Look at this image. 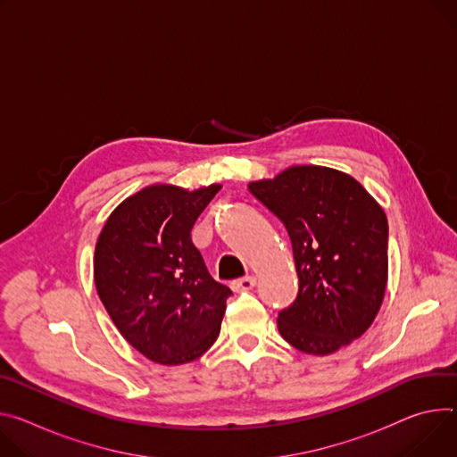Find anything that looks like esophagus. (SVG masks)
Segmentation results:
<instances>
[{"label":"esophagus","instance_id":"esophagus-1","mask_svg":"<svg viewBox=\"0 0 457 457\" xmlns=\"http://www.w3.org/2000/svg\"><path fill=\"white\" fill-rule=\"evenodd\" d=\"M255 284H257V278L253 277V275H250V277H244V278H237V280H233L231 282V287H233V292H250V289H253L255 287Z\"/></svg>","mask_w":457,"mask_h":457}]
</instances>
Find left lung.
I'll return each instance as SVG.
<instances>
[{
	"label": "left lung",
	"mask_w": 457,
	"mask_h": 457,
	"mask_svg": "<svg viewBox=\"0 0 457 457\" xmlns=\"http://www.w3.org/2000/svg\"><path fill=\"white\" fill-rule=\"evenodd\" d=\"M250 193L284 224L299 277L295 301L278 312L280 336L326 355L361 337L376 319L388 277V222L350 175L295 165Z\"/></svg>",
	"instance_id": "left-lung-1"
}]
</instances>
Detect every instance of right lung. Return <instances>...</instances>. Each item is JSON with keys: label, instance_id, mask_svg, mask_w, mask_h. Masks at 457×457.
<instances>
[{"label": "right lung", "instance_id": "obj_1", "mask_svg": "<svg viewBox=\"0 0 457 457\" xmlns=\"http://www.w3.org/2000/svg\"><path fill=\"white\" fill-rule=\"evenodd\" d=\"M219 189L151 186L121 202L98 237V295L123 339L154 362L195 361L219 337L231 289L191 240Z\"/></svg>", "mask_w": 457, "mask_h": 457}]
</instances>
